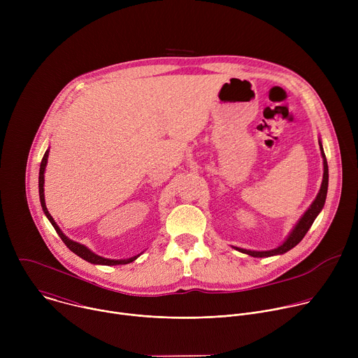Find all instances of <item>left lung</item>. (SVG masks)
I'll list each match as a JSON object with an SVG mask.
<instances>
[{
    "mask_svg": "<svg viewBox=\"0 0 358 358\" xmlns=\"http://www.w3.org/2000/svg\"><path fill=\"white\" fill-rule=\"evenodd\" d=\"M320 144V150H322V157H323V181H322V187L320 191L316 196V199L312 202V206L308 208L303 214V217L299 220V222L296 224V227L292 229V232L289 234V236L286 238V241L271 250H249V249H242V248H235L236 250L249 255V257L253 258H266V257H273V255H282L287 250H290L292 248H294L303 238L304 235L308 234V231L310 229L312 224L315 222V220L317 218V215L320 214V211L324 207V202H326V196H327V187H329V166H327V160L324 156V151H323V145L322 141L319 140Z\"/></svg>",
    "mask_w": 358,
    "mask_h": 358,
    "instance_id": "8db88e82",
    "label": "left lung"
}]
</instances>
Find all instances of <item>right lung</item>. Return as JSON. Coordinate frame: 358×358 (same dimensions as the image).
Segmentation results:
<instances>
[{"label": "right lung", "mask_w": 358, "mask_h": 358, "mask_svg": "<svg viewBox=\"0 0 358 358\" xmlns=\"http://www.w3.org/2000/svg\"><path fill=\"white\" fill-rule=\"evenodd\" d=\"M48 155H49V150L45 151V155L42 157V162H41V169H39V199H41V206H42V210L46 215V218L49 220V222L52 224V227L55 228V231L58 232V235L61 236V239L64 241V243L73 252L76 253L78 257H80L82 259L93 264V265H106V266H112V265H126V264H130L133 261H136L140 255H136V257L133 258H129V259H108V258H101L99 257V255H96L94 252H92L89 248H86L85 245L79 243V242H75L72 239H69L66 235H64V232L61 231V228L57 225L55 220L50 217L46 206H45V195H43V182H45V178H43V173H45V167H46V163H48Z\"/></svg>", "instance_id": "obj_1"}]
</instances>
